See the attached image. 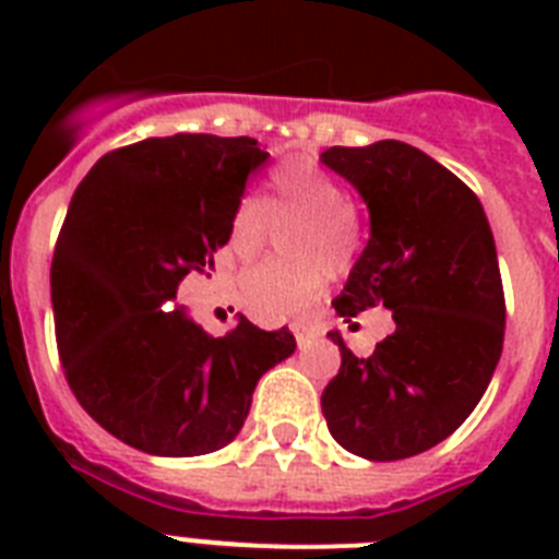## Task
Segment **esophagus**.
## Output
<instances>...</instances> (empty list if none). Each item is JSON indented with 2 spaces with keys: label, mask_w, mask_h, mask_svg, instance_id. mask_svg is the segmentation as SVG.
Segmentation results:
<instances>
[{
  "label": "esophagus",
  "mask_w": 559,
  "mask_h": 559,
  "mask_svg": "<svg viewBox=\"0 0 559 559\" xmlns=\"http://www.w3.org/2000/svg\"><path fill=\"white\" fill-rule=\"evenodd\" d=\"M293 333H296L298 348H307L313 342V331H307V328H293Z\"/></svg>",
  "instance_id": "esophagus-1"
}]
</instances>
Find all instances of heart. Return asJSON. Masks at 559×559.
I'll return each mask as SVG.
<instances>
[{"mask_svg": "<svg viewBox=\"0 0 559 559\" xmlns=\"http://www.w3.org/2000/svg\"><path fill=\"white\" fill-rule=\"evenodd\" d=\"M272 217H298L287 235L296 263H254L237 281V296L263 322L301 319L322 296L324 275L350 266L359 246V219L342 186L310 162H284L272 170L270 200L243 197L228 219L226 243L237 258H254L270 235Z\"/></svg>", "mask_w": 559, "mask_h": 559, "instance_id": "heart-1", "label": "heart"}]
</instances>
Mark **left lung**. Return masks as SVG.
Returning <instances> with one entry per match:
<instances>
[{
    "label": "left lung",
    "mask_w": 559,
    "mask_h": 559,
    "mask_svg": "<svg viewBox=\"0 0 559 559\" xmlns=\"http://www.w3.org/2000/svg\"><path fill=\"white\" fill-rule=\"evenodd\" d=\"M322 162L368 205L371 237L345 289L342 319L391 310L394 333L354 357L340 331V373L322 391L328 429L368 461H400L450 438L490 385L504 342V293L481 202L406 142L331 147Z\"/></svg>",
    "instance_id": "8db88e82"
}]
</instances>
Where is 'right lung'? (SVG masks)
Listing matches in <instances>:
<instances>
[{"mask_svg": "<svg viewBox=\"0 0 559 559\" xmlns=\"http://www.w3.org/2000/svg\"><path fill=\"white\" fill-rule=\"evenodd\" d=\"M270 153L254 139L177 133L100 156L78 186L51 258L57 348L74 397L147 455L223 450L254 385L296 336L246 316L214 340L177 305L188 272L214 270L231 211Z\"/></svg>", "mask_w": 559, "mask_h": 559, "instance_id": "1", "label": "right lung"}]
</instances>
